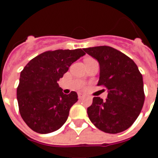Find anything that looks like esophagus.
Listing matches in <instances>:
<instances>
[{
	"mask_svg": "<svg viewBox=\"0 0 158 158\" xmlns=\"http://www.w3.org/2000/svg\"><path fill=\"white\" fill-rule=\"evenodd\" d=\"M78 97H79V99H82L83 97H84V95H83L82 93H79L78 94Z\"/></svg>",
	"mask_w": 158,
	"mask_h": 158,
	"instance_id": "1",
	"label": "esophagus"
}]
</instances>
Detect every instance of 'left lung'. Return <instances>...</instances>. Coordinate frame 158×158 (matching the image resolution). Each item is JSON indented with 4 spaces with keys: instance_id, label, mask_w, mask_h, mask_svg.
I'll use <instances>...</instances> for the list:
<instances>
[{
    "instance_id": "left-lung-1",
    "label": "left lung",
    "mask_w": 158,
    "mask_h": 158,
    "mask_svg": "<svg viewBox=\"0 0 158 158\" xmlns=\"http://www.w3.org/2000/svg\"><path fill=\"white\" fill-rule=\"evenodd\" d=\"M84 51L100 64L97 85L107 89V98H93L87 108L89 120L108 134L124 131L132 125L142 109L145 93L142 74L132 59L111 46L102 45Z\"/></svg>"
}]
</instances>
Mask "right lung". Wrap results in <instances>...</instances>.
Returning a JSON list of instances; mask_svg holds the SVG:
<instances>
[{
    "instance_id": "right-lung-1",
    "label": "right lung",
    "mask_w": 158,
    "mask_h": 158,
    "mask_svg": "<svg viewBox=\"0 0 158 158\" xmlns=\"http://www.w3.org/2000/svg\"><path fill=\"white\" fill-rule=\"evenodd\" d=\"M84 55L82 49L48 51L30 60L23 69L17 99L20 115L32 130L48 134L65 123L78 95L75 91L63 94L57 81Z\"/></svg>"
}]
</instances>
